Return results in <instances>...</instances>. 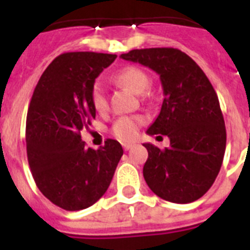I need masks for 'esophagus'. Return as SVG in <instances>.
<instances>
[{
  "mask_svg": "<svg viewBox=\"0 0 250 250\" xmlns=\"http://www.w3.org/2000/svg\"><path fill=\"white\" fill-rule=\"evenodd\" d=\"M132 146H134V145L129 144V143H125V144H123V147H124V150H125V151H127V150L132 149Z\"/></svg>",
  "mask_w": 250,
  "mask_h": 250,
  "instance_id": "esophagus-1",
  "label": "esophagus"
}]
</instances>
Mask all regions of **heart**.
Masks as SVG:
<instances>
[{
    "label": "heart",
    "instance_id": "b5f03b06",
    "mask_svg": "<svg viewBox=\"0 0 250 250\" xmlns=\"http://www.w3.org/2000/svg\"><path fill=\"white\" fill-rule=\"evenodd\" d=\"M115 80L129 87L131 91L136 94H144L150 87V77L143 68L138 66H126L121 68L118 74L115 75ZM91 104L94 109L99 112L106 110L107 99H106L105 87L100 81L92 85L91 87ZM144 124V119L141 116H123L118 119L112 126V134L115 138L121 141H132L138 135L140 126Z\"/></svg>",
    "mask_w": 250,
    "mask_h": 250
}]
</instances>
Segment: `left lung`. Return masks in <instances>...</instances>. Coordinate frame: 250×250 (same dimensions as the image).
Masks as SVG:
<instances>
[{
	"label": "left lung",
	"mask_w": 250,
	"mask_h": 250,
	"mask_svg": "<svg viewBox=\"0 0 250 250\" xmlns=\"http://www.w3.org/2000/svg\"><path fill=\"white\" fill-rule=\"evenodd\" d=\"M120 57L151 68L163 86L160 114L146 132L167 135L170 146L144 144L149 152L145 182L161 199L195 202L213 185L225 152L227 131L215 90L195 61L178 48H141Z\"/></svg>",
	"instance_id": "left-lung-1"
}]
</instances>
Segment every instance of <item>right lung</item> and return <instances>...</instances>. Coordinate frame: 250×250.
I'll return each mask as SVG.
<instances>
[{"instance_id":"1","label":"right lung","mask_w":250,"mask_h":250,"mask_svg":"<svg viewBox=\"0 0 250 250\" xmlns=\"http://www.w3.org/2000/svg\"><path fill=\"white\" fill-rule=\"evenodd\" d=\"M116 55L67 52L47 66L35 87L26 119V146L40 191L57 207L76 211L106 193L123 156L120 143L107 139L86 147L80 131L91 125L95 79Z\"/></svg>"}]
</instances>
